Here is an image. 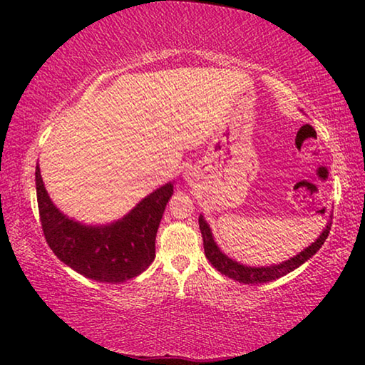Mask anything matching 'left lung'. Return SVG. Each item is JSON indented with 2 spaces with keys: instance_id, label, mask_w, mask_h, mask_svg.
I'll use <instances>...</instances> for the list:
<instances>
[{
  "instance_id": "left-lung-1",
  "label": "left lung",
  "mask_w": 365,
  "mask_h": 365,
  "mask_svg": "<svg viewBox=\"0 0 365 365\" xmlns=\"http://www.w3.org/2000/svg\"><path fill=\"white\" fill-rule=\"evenodd\" d=\"M331 228V220L327 224L324 228V232L320 237L314 242L311 246H307L304 251H301L299 255H296L294 257L288 259V261L277 264V265H269V267H248V265H243L233 259L228 257L219 250L217 243L214 242L211 228H209L207 222L205 220L202 215H200V230L202 235V242H205V255L207 257V261L211 262L215 269H217L222 275L228 277V279H233L240 283H265V282H272L280 279V277L289 274V272L298 269L301 264H304L309 257H312L316 252L322 248V245L325 243L327 237H329Z\"/></svg>"
}]
</instances>
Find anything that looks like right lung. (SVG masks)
<instances>
[{
	"label": "right lung",
	"instance_id": "add662e5",
	"mask_svg": "<svg viewBox=\"0 0 365 365\" xmlns=\"http://www.w3.org/2000/svg\"><path fill=\"white\" fill-rule=\"evenodd\" d=\"M35 183L43 235L59 261L86 279L106 283L130 280L150 267L156 256L159 222L174 185L153 191L120 220L96 227L69 219L53 205L38 165Z\"/></svg>",
	"mask_w": 365,
	"mask_h": 365
}]
</instances>
